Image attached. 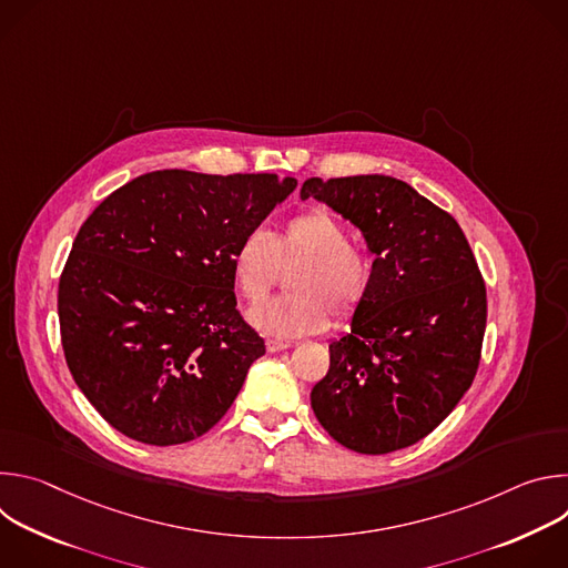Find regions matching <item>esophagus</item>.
Instances as JSON below:
<instances>
[{"label":"esophagus","instance_id":"34e87169","mask_svg":"<svg viewBox=\"0 0 568 568\" xmlns=\"http://www.w3.org/2000/svg\"><path fill=\"white\" fill-rule=\"evenodd\" d=\"M292 344L290 342H283V339H267V351L270 353H278V351H285L290 348Z\"/></svg>","mask_w":568,"mask_h":568}]
</instances>
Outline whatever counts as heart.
Masks as SVG:
<instances>
[{"label":"heart","mask_w":568,"mask_h":568,"mask_svg":"<svg viewBox=\"0 0 568 568\" xmlns=\"http://www.w3.org/2000/svg\"><path fill=\"white\" fill-rule=\"evenodd\" d=\"M292 294L263 301L247 312V321L265 335L296 339L328 328L331 314L351 318L373 285V263L351 245L348 229L328 211L312 209L287 220L272 237L250 231L231 254L235 290L247 301L263 298L281 270Z\"/></svg>","instance_id":"obj_1"}]
</instances>
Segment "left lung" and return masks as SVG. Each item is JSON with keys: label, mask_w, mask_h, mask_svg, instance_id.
Here are the masks:
<instances>
[{"label": "left lung", "mask_w": 568, "mask_h": 568, "mask_svg": "<svg viewBox=\"0 0 568 568\" xmlns=\"http://www.w3.org/2000/svg\"><path fill=\"white\" fill-rule=\"evenodd\" d=\"M351 220L375 254L373 285L331 368L310 393L321 427L359 454H388L432 434L480 359L485 283L458 222L407 182L355 175L303 182Z\"/></svg>", "instance_id": "left-lung-1"}]
</instances>
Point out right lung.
I'll return each mask as SVG.
<instances>
[{
    "mask_svg": "<svg viewBox=\"0 0 568 568\" xmlns=\"http://www.w3.org/2000/svg\"><path fill=\"white\" fill-rule=\"evenodd\" d=\"M294 178L145 173L80 226L58 285L73 382L123 436L182 445L233 404L265 342L235 310L231 254Z\"/></svg>",
    "mask_w": 568,
    "mask_h": 568,
    "instance_id": "obj_1",
    "label": "right lung"
}]
</instances>
